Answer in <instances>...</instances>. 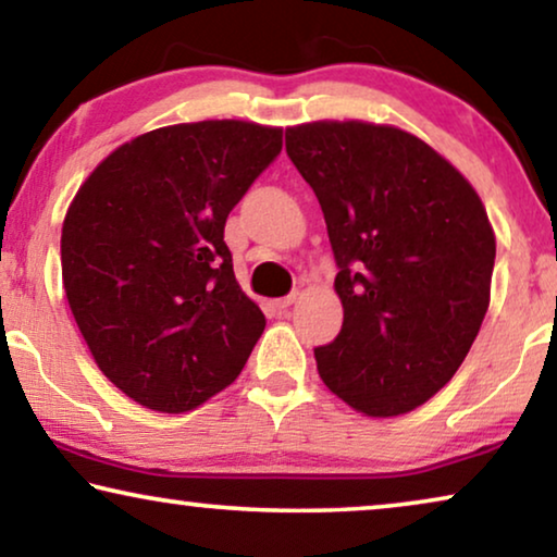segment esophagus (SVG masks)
<instances>
[{
    "label": "esophagus",
    "instance_id": "1",
    "mask_svg": "<svg viewBox=\"0 0 557 557\" xmlns=\"http://www.w3.org/2000/svg\"><path fill=\"white\" fill-rule=\"evenodd\" d=\"M296 299H299V294H288V296H284V299L273 301V307H276L278 311H284V309H288V307H294Z\"/></svg>",
    "mask_w": 557,
    "mask_h": 557
}]
</instances>
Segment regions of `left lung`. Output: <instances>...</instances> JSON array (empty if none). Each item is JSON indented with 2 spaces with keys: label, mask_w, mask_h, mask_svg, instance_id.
<instances>
[{
  "label": "left lung",
  "mask_w": 557,
  "mask_h": 557,
  "mask_svg": "<svg viewBox=\"0 0 557 557\" xmlns=\"http://www.w3.org/2000/svg\"><path fill=\"white\" fill-rule=\"evenodd\" d=\"M286 151L322 205L345 322L317 347L324 385L357 413L403 416L431 400L490 309L492 223L471 182L391 124L309 121Z\"/></svg>",
  "instance_id": "8db88e82"
}]
</instances>
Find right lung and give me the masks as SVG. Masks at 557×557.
Returning a JSON list of instances; mask_svg holds the SVG:
<instances>
[{
  "label": "right lung",
  "instance_id": "right-lung-1",
  "mask_svg": "<svg viewBox=\"0 0 557 557\" xmlns=\"http://www.w3.org/2000/svg\"><path fill=\"white\" fill-rule=\"evenodd\" d=\"M284 147V128L212 119L121 144L67 205L63 288L106 377L187 413L240 375L265 317L243 292L225 220Z\"/></svg>",
  "mask_w": 557,
  "mask_h": 557
}]
</instances>
